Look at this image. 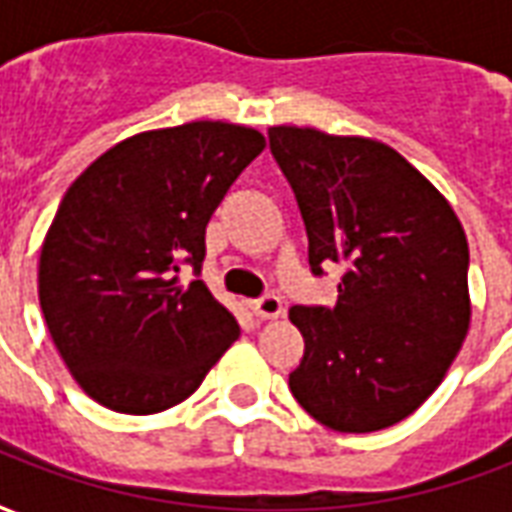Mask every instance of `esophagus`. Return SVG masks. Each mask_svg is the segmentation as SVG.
Listing matches in <instances>:
<instances>
[{"label": "esophagus", "instance_id": "esophagus-1", "mask_svg": "<svg viewBox=\"0 0 512 512\" xmlns=\"http://www.w3.org/2000/svg\"><path fill=\"white\" fill-rule=\"evenodd\" d=\"M249 310L255 312L260 321H277L279 315L285 312V307H282V301L277 296H263V299L252 301Z\"/></svg>", "mask_w": 512, "mask_h": 512}]
</instances>
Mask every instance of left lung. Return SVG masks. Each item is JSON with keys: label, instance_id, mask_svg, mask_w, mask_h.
I'll return each mask as SVG.
<instances>
[{"label": "left lung", "instance_id": "8db88e82", "mask_svg": "<svg viewBox=\"0 0 512 512\" xmlns=\"http://www.w3.org/2000/svg\"><path fill=\"white\" fill-rule=\"evenodd\" d=\"M296 194L310 268L343 263L334 307H293L304 337L290 392L321 425L373 433L444 381L469 323V244L447 197L370 136L271 126Z\"/></svg>", "mask_w": 512, "mask_h": 512}]
</instances>
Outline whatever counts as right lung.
<instances>
[{"mask_svg":"<svg viewBox=\"0 0 512 512\" xmlns=\"http://www.w3.org/2000/svg\"><path fill=\"white\" fill-rule=\"evenodd\" d=\"M266 136L224 120L142 131L65 191L38 263V299L62 362L95 403L158 414L202 384L238 321L200 271L205 227Z\"/></svg>","mask_w":512,"mask_h":512,"instance_id":"right-lung-1","label":"right lung"}]
</instances>
